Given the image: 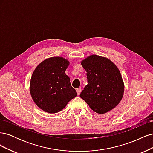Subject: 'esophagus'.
<instances>
[{
	"label": "esophagus",
	"mask_w": 153,
	"mask_h": 153,
	"mask_svg": "<svg viewBox=\"0 0 153 153\" xmlns=\"http://www.w3.org/2000/svg\"><path fill=\"white\" fill-rule=\"evenodd\" d=\"M81 91H82V88L81 87H79V88H78V89H76V92H77L78 95H79L80 94Z\"/></svg>",
	"instance_id": "obj_1"
}]
</instances>
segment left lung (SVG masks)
Masks as SVG:
<instances>
[{
	"instance_id": "left-lung-1",
	"label": "left lung",
	"mask_w": 153,
	"mask_h": 153,
	"mask_svg": "<svg viewBox=\"0 0 153 153\" xmlns=\"http://www.w3.org/2000/svg\"><path fill=\"white\" fill-rule=\"evenodd\" d=\"M81 64L87 72V85L80 98L100 114L114 108L122 100L124 91L118 68L110 59L97 55L85 58Z\"/></svg>"
}]
</instances>
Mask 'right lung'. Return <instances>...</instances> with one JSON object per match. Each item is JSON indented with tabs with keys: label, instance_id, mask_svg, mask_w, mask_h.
Instances as JSON below:
<instances>
[{
	"label": "right lung",
	"instance_id": "add662e5",
	"mask_svg": "<svg viewBox=\"0 0 153 153\" xmlns=\"http://www.w3.org/2000/svg\"><path fill=\"white\" fill-rule=\"evenodd\" d=\"M69 65L68 60L52 57L38 64L32 73L30 95L36 105L45 112H59L77 96L65 73Z\"/></svg>",
	"mask_w": 153,
	"mask_h": 153
}]
</instances>
